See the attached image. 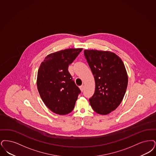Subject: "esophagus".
Listing matches in <instances>:
<instances>
[{
	"mask_svg": "<svg viewBox=\"0 0 156 156\" xmlns=\"http://www.w3.org/2000/svg\"><path fill=\"white\" fill-rule=\"evenodd\" d=\"M80 89L81 92H83V90L84 89V85H81V86H80Z\"/></svg>",
	"mask_w": 156,
	"mask_h": 156,
	"instance_id": "1",
	"label": "esophagus"
}]
</instances>
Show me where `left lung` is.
Segmentation results:
<instances>
[{
  "instance_id": "1",
  "label": "left lung",
  "mask_w": 156,
  "mask_h": 156,
  "mask_svg": "<svg viewBox=\"0 0 156 156\" xmlns=\"http://www.w3.org/2000/svg\"><path fill=\"white\" fill-rule=\"evenodd\" d=\"M84 55L95 81L90 105L98 114H108L119 107L124 97L128 81L124 64L110 51L85 50Z\"/></svg>"
}]
</instances>
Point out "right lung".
Returning <instances> with one entry per match:
<instances>
[{"instance_id": "obj_1", "label": "right lung", "mask_w": 156, "mask_h": 156, "mask_svg": "<svg viewBox=\"0 0 156 156\" xmlns=\"http://www.w3.org/2000/svg\"><path fill=\"white\" fill-rule=\"evenodd\" d=\"M82 50L71 48L50 53L39 66L37 80L39 94L44 105L57 114L71 112L81 93L68 69Z\"/></svg>"}]
</instances>
